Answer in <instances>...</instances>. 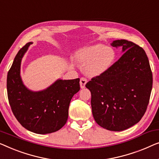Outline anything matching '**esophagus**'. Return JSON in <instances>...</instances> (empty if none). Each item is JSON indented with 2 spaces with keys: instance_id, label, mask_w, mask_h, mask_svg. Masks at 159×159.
<instances>
[{
  "instance_id": "1",
  "label": "esophagus",
  "mask_w": 159,
  "mask_h": 159,
  "mask_svg": "<svg viewBox=\"0 0 159 159\" xmlns=\"http://www.w3.org/2000/svg\"><path fill=\"white\" fill-rule=\"evenodd\" d=\"M87 83V79H85V78H81L80 80V86L81 89H84L85 86H86Z\"/></svg>"
}]
</instances>
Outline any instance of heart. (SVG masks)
<instances>
[{
    "mask_svg": "<svg viewBox=\"0 0 159 159\" xmlns=\"http://www.w3.org/2000/svg\"><path fill=\"white\" fill-rule=\"evenodd\" d=\"M77 59L81 63L87 64L86 71L89 75L96 76L110 68L115 59V52L110 48L97 44L83 49Z\"/></svg>",
    "mask_w": 159,
    "mask_h": 159,
    "instance_id": "1",
    "label": "heart"
}]
</instances>
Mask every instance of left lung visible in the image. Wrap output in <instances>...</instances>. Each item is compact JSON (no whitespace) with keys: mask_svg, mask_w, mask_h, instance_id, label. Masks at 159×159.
<instances>
[{"mask_svg":"<svg viewBox=\"0 0 159 159\" xmlns=\"http://www.w3.org/2000/svg\"><path fill=\"white\" fill-rule=\"evenodd\" d=\"M121 47V57L102 74L86 84L91 93V109L97 123L111 131L137 124L146 112L153 75L143 49L126 39L111 44Z\"/></svg>","mask_w":159,"mask_h":159,"instance_id":"1","label":"left lung"}]
</instances>
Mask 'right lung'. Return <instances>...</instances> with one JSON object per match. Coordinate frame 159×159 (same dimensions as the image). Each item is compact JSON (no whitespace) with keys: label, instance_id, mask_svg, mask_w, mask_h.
Returning <instances> with one entry per match:
<instances>
[{"label":"right lung","instance_id":"right-lung-1","mask_svg":"<svg viewBox=\"0 0 159 159\" xmlns=\"http://www.w3.org/2000/svg\"><path fill=\"white\" fill-rule=\"evenodd\" d=\"M32 44L28 42L20 49L8 70V102L24 128L37 134L54 133L66 123L70 100L80 90V79H59L43 91L29 90L22 82L20 69L22 57Z\"/></svg>","mask_w":159,"mask_h":159}]
</instances>
